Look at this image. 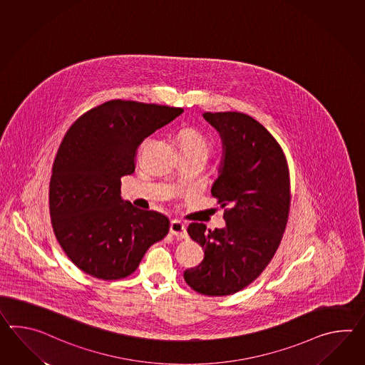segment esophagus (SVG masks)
<instances>
[{
	"instance_id": "1",
	"label": "esophagus",
	"mask_w": 365,
	"mask_h": 365,
	"mask_svg": "<svg viewBox=\"0 0 365 365\" xmlns=\"http://www.w3.org/2000/svg\"><path fill=\"white\" fill-rule=\"evenodd\" d=\"M170 233L173 235H175L177 238H180V240H186L187 238L186 227L178 220H173L171 221Z\"/></svg>"
}]
</instances>
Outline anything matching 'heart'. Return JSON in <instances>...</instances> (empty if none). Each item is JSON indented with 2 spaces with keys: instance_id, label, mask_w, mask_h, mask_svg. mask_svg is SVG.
I'll list each match as a JSON object with an SVG mask.
<instances>
[{
  "instance_id": "1",
  "label": "heart",
  "mask_w": 365,
  "mask_h": 365,
  "mask_svg": "<svg viewBox=\"0 0 365 365\" xmlns=\"http://www.w3.org/2000/svg\"><path fill=\"white\" fill-rule=\"evenodd\" d=\"M179 146L180 149H188V150L204 154L207 158L212 150L211 144L208 143V140L204 138L199 130L194 128H186L180 132Z\"/></svg>"
}]
</instances>
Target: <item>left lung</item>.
Masks as SVG:
<instances>
[{
	"label": "left lung",
	"instance_id": "8db88e82",
	"mask_svg": "<svg viewBox=\"0 0 365 365\" xmlns=\"http://www.w3.org/2000/svg\"><path fill=\"white\" fill-rule=\"evenodd\" d=\"M222 140L219 199L227 227H187L204 250L197 267L185 271L186 283L202 294L227 296L252 283L283 238L291 205L289 170L283 149L259 122L242 113H204Z\"/></svg>",
	"mask_w": 365,
	"mask_h": 365
}]
</instances>
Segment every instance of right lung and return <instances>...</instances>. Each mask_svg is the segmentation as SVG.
<instances>
[{
	"instance_id": "1",
	"label": "right lung",
	"mask_w": 365,
	"mask_h": 365,
	"mask_svg": "<svg viewBox=\"0 0 365 365\" xmlns=\"http://www.w3.org/2000/svg\"><path fill=\"white\" fill-rule=\"evenodd\" d=\"M182 113L115 99L83 113L65 133L49 182V213L60 246L85 274L127 277L169 233L166 216L123 200L120 178L135 171L143 140Z\"/></svg>"
}]
</instances>
